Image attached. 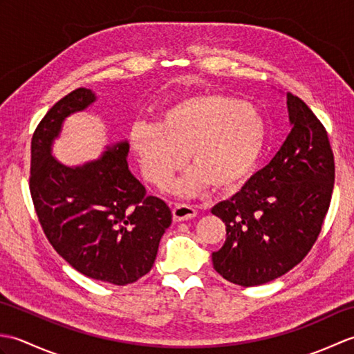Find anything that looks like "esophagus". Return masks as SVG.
<instances>
[{"label":"esophagus","mask_w":354,"mask_h":354,"mask_svg":"<svg viewBox=\"0 0 354 354\" xmlns=\"http://www.w3.org/2000/svg\"><path fill=\"white\" fill-rule=\"evenodd\" d=\"M171 213H173V221L183 222V221L193 219V217L198 214V209L189 204H176L173 207Z\"/></svg>","instance_id":"esophagus-1"}]
</instances>
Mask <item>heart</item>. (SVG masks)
Here are the masks:
<instances>
[{"label":"heart","mask_w":354,"mask_h":354,"mask_svg":"<svg viewBox=\"0 0 354 354\" xmlns=\"http://www.w3.org/2000/svg\"><path fill=\"white\" fill-rule=\"evenodd\" d=\"M129 140L149 183L167 184L187 153L194 169L178 190L193 193L208 184L225 192L254 171L266 146L268 127L251 104L207 93L170 104L158 124H133Z\"/></svg>","instance_id":"1"}]
</instances>
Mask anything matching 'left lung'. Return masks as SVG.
Masks as SVG:
<instances>
[{
    "mask_svg": "<svg viewBox=\"0 0 354 354\" xmlns=\"http://www.w3.org/2000/svg\"><path fill=\"white\" fill-rule=\"evenodd\" d=\"M292 131L268 165L230 201L212 208L227 239L213 252L217 274L245 288L265 284L301 261L322 228L335 185V156L326 127L288 94Z\"/></svg>",
    "mask_w": 354,
    "mask_h": 354,
    "instance_id": "1",
    "label": "left lung"
}]
</instances>
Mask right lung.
Instances as JSON below:
<instances>
[{"mask_svg":"<svg viewBox=\"0 0 354 354\" xmlns=\"http://www.w3.org/2000/svg\"><path fill=\"white\" fill-rule=\"evenodd\" d=\"M94 99L91 89L77 88L44 115L32 137L28 187L55 251L85 277L126 286L150 272L171 212L127 169V142L84 167H65L51 156L64 118Z\"/></svg>","mask_w":354,"mask_h":354,"instance_id":"obj_1","label":"right lung"}]
</instances>
